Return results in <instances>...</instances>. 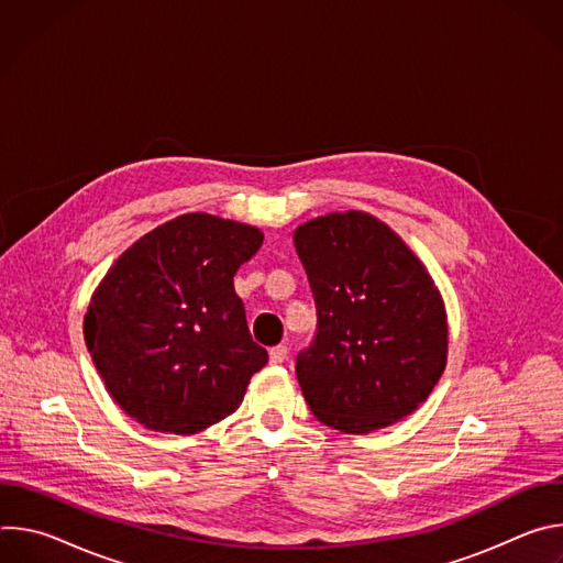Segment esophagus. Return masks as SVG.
Here are the masks:
<instances>
[{"label": "esophagus", "mask_w": 563, "mask_h": 563, "mask_svg": "<svg viewBox=\"0 0 563 563\" xmlns=\"http://www.w3.org/2000/svg\"><path fill=\"white\" fill-rule=\"evenodd\" d=\"M287 352H289V350H287L285 345H276V347L269 350V361H272L274 365H278V363H283V361L287 358Z\"/></svg>", "instance_id": "obj_1"}]
</instances>
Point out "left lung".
Instances as JSON below:
<instances>
[{"mask_svg": "<svg viewBox=\"0 0 563 563\" xmlns=\"http://www.w3.org/2000/svg\"><path fill=\"white\" fill-rule=\"evenodd\" d=\"M318 332L296 376L313 417L367 434L410 417L448 363L443 296L419 256L367 211H334L296 227Z\"/></svg>", "mask_w": 563, "mask_h": 563, "instance_id": "8db88e82", "label": "left lung"}]
</instances>
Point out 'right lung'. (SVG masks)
Returning a JSON list of instances; mask_svg holds the SVG:
<instances>
[{"instance_id": "obj_1", "label": "right lung", "mask_w": 563, "mask_h": 563, "mask_svg": "<svg viewBox=\"0 0 563 563\" xmlns=\"http://www.w3.org/2000/svg\"><path fill=\"white\" fill-rule=\"evenodd\" d=\"M263 238L245 222L183 213L135 240L96 287L87 347L115 404L146 430L189 437L227 419L269 361L233 289Z\"/></svg>"}]
</instances>
